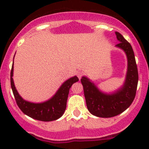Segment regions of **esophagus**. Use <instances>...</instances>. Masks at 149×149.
<instances>
[{
	"mask_svg": "<svg viewBox=\"0 0 149 149\" xmlns=\"http://www.w3.org/2000/svg\"><path fill=\"white\" fill-rule=\"evenodd\" d=\"M83 76H84V72L81 71V72H79V73H78V77H79V79H81V77Z\"/></svg>",
	"mask_w": 149,
	"mask_h": 149,
	"instance_id": "1",
	"label": "esophagus"
}]
</instances>
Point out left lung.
<instances>
[{
    "label": "left lung",
    "mask_w": 149,
    "mask_h": 149,
    "mask_svg": "<svg viewBox=\"0 0 149 149\" xmlns=\"http://www.w3.org/2000/svg\"><path fill=\"white\" fill-rule=\"evenodd\" d=\"M115 34L120 42L115 46L124 51L127 60V73L123 85L117 91L107 94L99 89L86 76L81 79L88 110L99 118H112L124 112L134 100L137 89L139 73L133 48L121 34L115 31Z\"/></svg>",
    "instance_id": "left-lung-1"
}]
</instances>
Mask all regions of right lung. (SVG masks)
Masks as SVG:
<instances>
[{
	"label": "right lung",
	"instance_id": "1",
	"mask_svg": "<svg viewBox=\"0 0 149 149\" xmlns=\"http://www.w3.org/2000/svg\"><path fill=\"white\" fill-rule=\"evenodd\" d=\"M13 76V62L10 71V86L16 104L25 115L33 119L44 122L55 120L63 115L66 109L70 88L75 82L79 81V78L76 76L70 78L61 86L55 95L49 100L44 102L33 103L24 100L19 95L15 87Z\"/></svg>",
	"mask_w": 149,
	"mask_h": 149
}]
</instances>
